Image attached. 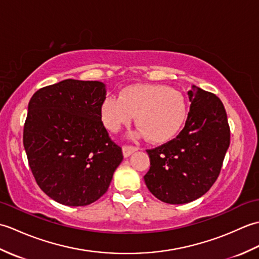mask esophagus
Masks as SVG:
<instances>
[{
  "label": "esophagus",
  "mask_w": 259,
  "mask_h": 259,
  "mask_svg": "<svg viewBox=\"0 0 259 259\" xmlns=\"http://www.w3.org/2000/svg\"><path fill=\"white\" fill-rule=\"evenodd\" d=\"M138 150H139L138 147H133V146H123L122 147V153H123L124 158L131 156L134 152L138 151Z\"/></svg>",
  "instance_id": "34e87169"
}]
</instances>
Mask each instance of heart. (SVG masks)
<instances>
[{
	"instance_id": "1",
	"label": "heart",
	"mask_w": 259,
	"mask_h": 259,
	"mask_svg": "<svg viewBox=\"0 0 259 259\" xmlns=\"http://www.w3.org/2000/svg\"><path fill=\"white\" fill-rule=\"evenodd\" d=\"M136 115L138 135H146L153 144L171 140L186 122L188 106L181 92L161 84L126 87L119 98L107 97L101 104L106 128L117 133Z\"/></svg>"
}]
</instances>
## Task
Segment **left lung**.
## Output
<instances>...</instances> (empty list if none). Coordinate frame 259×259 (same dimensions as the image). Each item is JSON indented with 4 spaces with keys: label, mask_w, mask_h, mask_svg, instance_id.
<instances>
[{
    "label": "left lung",
    "mask_w": 259,
    "mask_h": 259,
    "mask_svg": "<svg viewBox=\"0 0 259 259\" xmlns=\"http://www.w3.org/2000/svg\"><path fill=\"white\" fill-rule=\"evenodd\" d=\"M188 97L190 109L185 128L171 141L147 150L150 169L145 183L153 196L171 205L194 201L210 189L230 144L221 99L196 85Z\"/></svg>",
    "instance_id": "1"
}]
</instances>
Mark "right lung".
Returning a JSON list of instances; mask_svg holds the SVG:
<instances>
[{"instance_id":"add662e5","label":"right lung","mask_w":259,"mask_h":259,"mask_svg":"<svg viewBox=\"0 0 259 259\" xmlns=\"http://www.w3.org/2000/svg\"><path fill=\"white\" fill-rule=\"evenodd\" d=\"M106 95L103 82L67 79L37 90L29 102L27 160L38 187L62 205L98 200L123 159L101 121Z\"/></svg>"}]
</instances>
